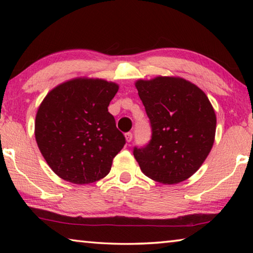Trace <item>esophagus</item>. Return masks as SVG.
Masks as SVG:
<instances>
[{
  "instance_id": "obj_1",
  "label": "esophagus",
  "mask_w": 253,
  "mask_h": 253,
  "mask_svg": "<svg viewBox=\"0 0 253 253\" xmlns=\"http://www.w3.org/2000/svg\"><path fill=\"white\" fill-rule=\"evenodd\" d=\"M125 138H126V142L127 143H130L131 139H132V134H131V132H126Z\"/></svg>"
}]
</instances>
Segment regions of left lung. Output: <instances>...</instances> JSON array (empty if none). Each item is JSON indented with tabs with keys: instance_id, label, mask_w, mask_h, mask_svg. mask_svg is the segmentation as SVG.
<instances>
[{
	"instance_id": "obj_1",
	"label": "left lung",
	"mask_w": 253,
	"mask_h": 253,
	"mask_svg": "<svg viewBox=\"0 0 253 253\" xmlns=\"http://www.w3.org/2000/svg\"><path fill=\"white\" fill-rule=\"evenodd\" d=\"M151 122L152 139L134 156L147 177L177 184L191 177L211 152L216 116L207 95L179 77L136 81Z\"/></svg>"
}]
</instances>
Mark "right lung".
<instances>
[{
    "label": "right lung",
    "mask_w": 253,
    "mask_h": 253,
    "mask_svg": "<svg viewBox=\"0 0 253 253\" xmlns=\"http://www.w3.org/2000/svg\"><path fill=\"white\" fill-rule=\"evenodd\" d=\"M118 84L76 78L53 88L41 102L34 135L51 169L65 181L89 184L110 172L125 136L108 111Z\"/></svg>",
    "instance_id": "1"
}]
</instances>
